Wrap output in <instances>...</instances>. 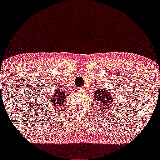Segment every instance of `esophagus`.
Returning a JSON list of instances; mask_svg holds the SVG:
<instances>
[{"mask_svg":"<svg viewBox=\"0 0 160 160\" xmlns=\"http://www.w3.org/2000/svg\"><path fill=\"white\" fill-rule=\"evenodd\" d=\"M78 92H79V93H85V89L84 88H78Z\"/></svg>","mask_w":160,"mask_h":160,"instance_id":"obj_1","label":"esophagus"}]
</instances>
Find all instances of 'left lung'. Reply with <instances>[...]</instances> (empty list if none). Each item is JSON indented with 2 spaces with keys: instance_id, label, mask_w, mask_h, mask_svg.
Wrapping results in <instances>:
<instances>
[{
  "instance_id": "obj_1",
  "label": "left lung",
  "mask_w": 160,
  "mask_h": 160,
  "mask_svg": "<svg viewBox=\"0 0 160 160\" xmlns=\"http://www.w3.org/2000/svg\"><path fill=\"white\" fill-rule=\"evenodd\" d=\"M112 93H110L109 92L106 91V90H103L102 88L97 90L95 93V100L93 103H95V106L96 107L97 105H99V108H103L104 111L107 108H113L112 107ZM97 108V107H96ZM98 108V109H99ZM102 109H101V111ZM108 112V110H107Z\"/></svg>"
}]
</instances>
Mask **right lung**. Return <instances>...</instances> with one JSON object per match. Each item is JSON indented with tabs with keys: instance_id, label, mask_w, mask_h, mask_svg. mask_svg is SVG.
Wrapping results in <instances>:
<instances>
[{
	"instance_id": "add662e5",
	"label": "right lung",
	"mask_w": 160,
	"mask_h": 160,
	"mask_svg": "<svg viewBox=\"0 0 160 160\" xmlns=\"http://www.w3.org/2000/svg\"><path fill=\"white\" fill-rule=\"evenodd\" d=\"M68 96V92H65L62 88H55V91L52 94V96L49 97L48 102L51 103L50 105H53L54 108H55L56 105H60L63 104L65 101V98ZM58 111V110H57Z\"/></svg>"
}]
</instances>
